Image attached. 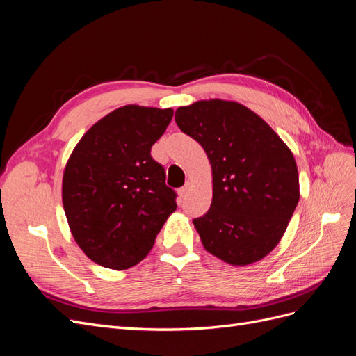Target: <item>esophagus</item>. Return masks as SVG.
Instances as JSON below:
<instances>
[{
    "instance_id": "1",
    "label": "esophagus",
    "mask_w": 356,
    "mask_h": 356,
    "mask_svg": "<svg viewBox=\"0 0 356 356\" xmlns=\"http://www.w3.org/2000/svg\"><path fill=\"white\" fill-rule=\"evenodd\" d=\"M188 190H190V184H186L184 187L178 190V196H179L181 199H184V197L188 195Z\"/></svg>"
}]
</instances>
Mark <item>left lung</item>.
<instances>
[{"instance_id": "left-lung-1", "label": "left lung", "mask_w": 356, "mask_h": 356, "mask_svg": "<svg viewBox=\"0 0 356 356\" xmlns=\"http://www.w3.org/2000/svg\"><path fill=\"white\" fill-rule=\"evenodd\" d=\"M212 169L209 211L193 224L204 250L248 266L270 254L300 199L296 159L263 118L234 101L204 99L175 111Z\"/></svg>"}]
</instances>
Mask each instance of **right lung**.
<instances>
[{
  "label": "right lung",
  "instance_id": "right-lung-1",
  "mask_svg": "<svg viewBox=\"0 0 356 356\" xmlns=\"http://www.w3.org/2000/svg\"><path fill=\"white\" fill-rule=\"evenodd\" d=\"M174 110L124 105L86 132L63 169L62 203L74 241L113 270L143 261L177 209L152 147Z\"/></svg>",
  "mask_w": 356,
  "mask_h": 356
}]
</instances>
